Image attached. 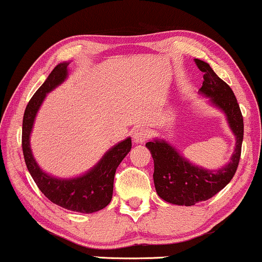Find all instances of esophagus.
Segmentation results:
<instances>
[{"instance_id":"1","label":"esophagus","mask_w":262,"mask_h":262,"mask_svg":"<svg viewBox=\"0 0 262 262\" xmlns=\"http://www.w3.org/2000/svg\"><path fill=\"white\" fill-rule=\"evenodd\" d=\"M150 136H151V132H150L149 128L139 127L135 131L134 139L136 143H143V142H145L148 138H150Z\"/></svg>"}]
</instances>
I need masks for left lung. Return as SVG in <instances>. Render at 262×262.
Masks as SVG:
<instances>
[{
  "mask_svg": "<svg viewBox=\"0 0 262 262\" xmlns=\"http://www.w3.org/2000/svg\"><path fill=\"white\" fill-rule=\"evenodd\" d=\"M194 62L204 73L199 93L210 98L211 103L225 113L236 137V146L230 162L212 170L192 164L163 139L146 143L154 160V184L157 194L167 203L185 206L212 198L231 181L238 167L243 141V117L234 92L217 76L209 63L200 59Z\"/></svg>",
  "mask_w": 262,
  "mask_h": 262,
  "instance_id": "left-lung-1",
  "label": "left lung"
}]
</instances>
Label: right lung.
Listing matches in <instances>:
<instances>
[{
    "label": "right lung",
    "instance_id": "obj_1",
    "mask_svg": "<svg viewBox=\"0 0 262 262\" xmlns=\"http://www.w3.org/2000/svg\"><path fill=\"white\" fill-rule=\"evenodd\" d=\"M68 63H60L51 71L41 87L34 93L25 110L23 120V151L31 177L39 189L56 205L81 213H93L111 203L114 174L124 157L131 150V138L111 148L87 173L73 179H59L45 173L35 162L30 145V136L35 116L48 93L63 83L68 77Z\"/></svg>",
    "mask_w": 262,
    "mask_h": 262
}]
</instances>
